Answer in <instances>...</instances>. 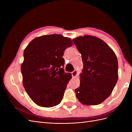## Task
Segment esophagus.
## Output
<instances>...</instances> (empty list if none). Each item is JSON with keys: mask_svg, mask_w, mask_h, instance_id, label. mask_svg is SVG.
<instances>
[{"mask_svg": "<svg viewBox=\"0 0 132 132\" xmlns=\"http://www.w3.org/2000/svg\"><path fill=\"white\" fill-rule=\"evenodd\" d=\"M77 73H78V72H77V70H74L73 72H71V75H72V77H75L76 75H77Z\"/></svg>", "mask_w": 132, "mask_h": 132, "instance_id": "34e87169", "label": "esophagus"}]
</instances>
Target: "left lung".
<instances>
[{
    "label": "left lung",
    "instance_id": "obj_1",
    "mask_svg": "<svg viewBox=\"0 0 132 132\" xmlns=\"http://www.w3.org/2000/svg\"><path fill=\"white\" fill-rule=\"evenodd\" d=\"M73 41L84 64L80 84L75 90L76 96L84 105L100 104L110 96L117 82V58L113 50L96 37L85 35Z\"/></svg>",
    "mask_w": 132,
    "mask_h": 132
}]
</instances>
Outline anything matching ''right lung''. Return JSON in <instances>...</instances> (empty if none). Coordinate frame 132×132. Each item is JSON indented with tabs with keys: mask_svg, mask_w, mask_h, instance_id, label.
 Segmentation results:
<instances>
[{
	"mask_svg": "<svg viewBox=\"0 0 132 132\" xmlns=\"http://www.w3.org/2000/svg\"><path fill=\"white\" fill-rule=\"evenodd\" d=\"M72 45L70 38L53 34L35 38L25 49L21 66L23 85L36 104L52 107L61 103L71 78L63 69L62 57Z\"/></svg>",
	"mask_w": 132,
	"mask_h": 132,
	"instance_id": "1",
	"label": "right lung"
}]
</instances>
